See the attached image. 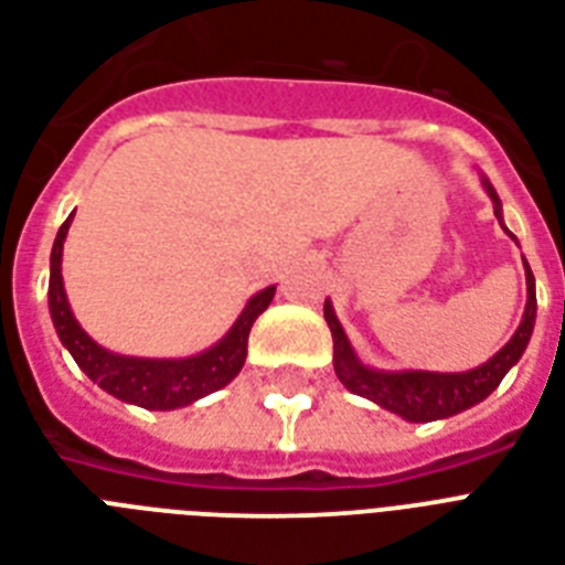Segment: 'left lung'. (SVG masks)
Listing matches in <instances>:
<instances>
[{"instance_id":"1","label":"left lung","mask_w":565,"mask_h":565,"mask_svg":"<svg viewBox=\"0 0 565 565\" xmlns=\"http://www.w3.org/2000/svg\"><path fill=\"white\" fill-rule=\"evenodd\" d=\"M481 184L487 195L492 199V211L499 216L501 228H504V216H501V199L495 188L490 184L487 175H481ZM508 231V228H504ZM510 234V231H508ZM513 237V234H510ZM516 239V237H513ZM525 281H527V305L519 322L516 334L510 337L504 349L492 354L490 361L475 366L469 372H425V370H375L354 354L349 337H345L340 319H337L331 301L326 299V322L334 337V372L343 381L349 393L363 395L375 402L377 407L395 413L407 422H437L448 419L455 413H463L475 404H481L487 395L501 384V377L508 375L525 354L527 340L534 334L536 322V284L534 273L525 260Z\"/></svg>"}]
</instances>
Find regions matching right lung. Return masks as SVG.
Masks as SVG:
<instances>
[{"label": "right lung", "mask_w": 565, "mask_h": 565, "mask_svg": "<svg viewBox=\"0 0 565 565\" xmlns=\"http://www.w3.org/2000/svg\"><path fill=\"white\" fill-rule=\"evenodd\" d=\"M70 222H73V213L57 228L52 257H49V313H52V326H55L64 349L73 354L78 370L90 377L93 384H99L105 393H110L119 402L137 404L146 411H175V407H188L204 395L216 393L239 375L243 363H246L248 331L255 326V319L269 308L275 287L255 292L246 301L237 322L228 328V334L199 354H190V358H128V354L108 352L78 326V319L73 317V308L66 301L61 257H64Z\"/></svg>", "instance_id": "right-lung-1"}]
</instances>
